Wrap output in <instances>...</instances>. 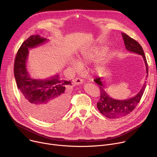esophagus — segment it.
I'll list each match as a JSON object with an SVG mask.
<instances>
[{
  "mask_svg": "<svg viewBox=\"0 0 157 157\" xmlns=\"http://www.w3.org/2000/svg\"><path fill=\"white\" fill-rule=\"evenodd\" d=\"M74 81H75V82L76 84H82V82H83L82 79L81 78H75V79H74Z\"/></svg>",
  "mask_w": 157,
  "mask_h": 157,
  "instance_id": "esophagus-1",
  "label": "esophagus"
}]
</instances>
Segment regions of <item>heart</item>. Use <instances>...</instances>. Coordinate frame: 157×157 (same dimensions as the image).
Segmentation results:
<instances>
[{
	"label": "heart",
	"instance_id": "1",
	"mask_svg": "<svg viewBox=\"0 0 157 157\" xmlns=\"http://www.w3.org/2000/svg\"><path fill=\"white\" fill-rule=\"evenodd\" d=\"M96 55L94 52H86L82 55V56L79 59V63L76 61H74L73 63V65L74 66V68L76 70H79L80 68V65H83L87 61L91 60L93 59L95 57Z\"/></svg>",
	"mask_w": 157,
	"mask_h": 157
}]
</instances>
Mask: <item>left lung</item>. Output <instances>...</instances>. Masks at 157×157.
Returning a JSON list of instances; mask_svg holds the SVG:
<instances>
[{
  "instance_id": "obj_1",
  "label": "left lung",
  "mask_w": 157,
  "mask_h": 157,
  "mask_svg": "<svg viewBox=\"0 0 157 157\" xmlns=\"http://www.w3.org/2000/svg\"><path fill=\"white\" fill-rule=\"evenodd\" d=\"M122 36L124 41L125 48L128 51L141 55L143 56L148 75V66L142 47L136 40L132 38L127 34L122 33ZM94 81L99 85L101 91L100 99L97 103L98 110L102 115L109 119H117L129 114L139 103L146 87L145 82L140 91L135 97L129 99L120 101L114 99L108 96L104 89L101 78H96Z\"/></svg>"
}]
</instances>
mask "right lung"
I'll return each mask as SVG.
<instances>
[{
    "label": "right lung",
    "instance_id": "add662e5",
    "mask_svg": "<svg viewBox=\"0 0 157 157\" xmlns=\"http://www.w3.org/2000/svg\"><path fill=\"white\" fill-rule=\"evenodd\" d=\"M45 41L46 38L38 35L25 40L16 54L13 71L22 101L28 110L40 120L51 121L62 116L66 110L70 95L67 87L71 82L59 79L58 75L48 80L30 78L26 69L29 48Z\"/></svg>",
    "mask_w": 157,
    "mask_h": 157
}]
</instances>
